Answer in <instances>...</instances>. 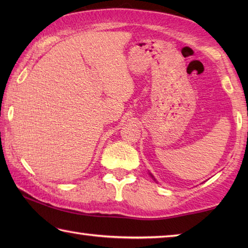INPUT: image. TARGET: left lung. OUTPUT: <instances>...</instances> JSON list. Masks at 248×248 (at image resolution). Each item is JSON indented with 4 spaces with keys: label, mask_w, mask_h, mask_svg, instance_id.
I'll return each mask as SVG.
<instances>
[{
    "label": "left lung",
    "mask_w": 248,
    "mask_h": 248,
    "mask_svg": "<svg viewBox=\"0 0 248 248\" xmlns=\"http://www.w3.org/2000/svg\"><path fill=\"white\" fill-rule=\"evenodd\" d=\"M149 175H150V176H151V177H152V178H154V180H155V177H154V176H152V175H151V173H150V172H149Z\"/></svg>",
    "instance_id": "8db88e82"
}]
</instances>
